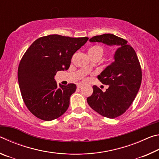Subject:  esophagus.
<instances>
[{"label":"esophagus","instance_id":"1","mask_svg":"<svg viewBox=\"0 0 159 159\" xmlns=\"http://www.w3.org/2000/svg\"><path fill=\"white\" fill-rule=\"evenodd\" d=\"M83 84L81 83H78V84H77V88H80L81 87H83Z\"/></svg>","mask_w":159,"mask_h":159}]
</instances>
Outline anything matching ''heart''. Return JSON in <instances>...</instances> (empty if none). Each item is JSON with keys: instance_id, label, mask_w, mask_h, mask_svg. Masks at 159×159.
<instances>
[{"instance_id": "obj_1", "label": "heart", "mask_w": 159, "mask_h": 159, "mask_svg": "<svg viewBox=\"0 0 159 159\" xmlns=\"http://www.w3.org/2000/svg\"><path fill=\"white\" fill-rule=\"evenodd\" d=\"M103 48L99 46V45H94V46L90 48L89 50H88V55H89L90 57H95V56H100V57H102V55H103ZM90 69L91 66L90 65H88L86 67V70L87 71H89Z\"/></svg>"}]
</instances>
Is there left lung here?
Segmentation results:
<instances>
[{
    "instance_id": "8db88e82",
    "label": "left lung",
    "mask_w": 159,
    "mask_h": 159,
    "mask_svg": "<svg viewBox=\"0 0 159 159\" xmlns=\"http://www.w3.org/2000/svg\"><path fill=\"white\" fill-rule=\"evenodd\" d=\"M92 43L116 45L114 61L98 76L109 88L103 92L94 85L87 98L89 106L102 116L114 118L126 111L138 94L142 82V70L135 51L128 41L114 34H104L90 39Z\"/></svg>"
}]
</instances>
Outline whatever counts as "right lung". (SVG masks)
I'll use <instances>...</instances> for the list:
<instances>
[{"label":"right lung","mask_w":159,"mask_h":159,"mask_svg":"<svg viewBox=\"0 0 159 159\" xmlns=\"http://www.w3.org/2000/svg\"><path fill=\"white\" fill-rule=\"evenodd\" d=\"M88 40L49 35L36 40L26 51L18 67V82L23 100L35 116L50 121L68 109L76 85L58 86L55 76L69 68L72 56Z\"/></svg>","instance_id":"obj_1"}]
</instances>
